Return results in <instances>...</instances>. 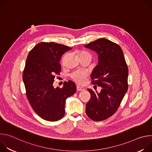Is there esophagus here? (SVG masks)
Masks as SVG:
<instances>
[{"instance_id": "obj_1", "label": "esophagus", "mask_w": 152, "mask_h": 152, "mask_svg": "<svg viewBox=\"0 0 152 152\" xmlns=\"http://www.w3.org/2000/svg\"><path fill=\"white\" fill-rule=\"evenodd\" d=\"M83 90H84V88H83L80 87V86H77V91H83Z\"/></svg>"}]
</instances>
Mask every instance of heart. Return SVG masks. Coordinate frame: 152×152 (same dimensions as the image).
<instances>
[{"instance_id":"heart-1","label":"heart","mask_w":152,"mask_h":152,"mask_svg":"<svg viewBox=\"0 0 152 152\" xmlns=\"http://www.w3.org/2000/svg\"><path fill=\"white\" fill-rule=\"evenodd\" d=\"M79 55L80 58H90V59L92 58L91 54L86 51H80L79 53ZM88 72L85 70H77L73 72L70 76L73 79V80L77 83V84L82 85L85 83V80L88 76Z\"/></svg>"}]
</instances>
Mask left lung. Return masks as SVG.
<instances>
[{
	"mask_svg": "<svg viewBox=\"0 0 152 152\" xmlns=\"http://www.w3.org/2000/svg\"><path fill=\"white\" fill-rule=\"evenodd\" d=\"M84 47L98 55L91 79L93 84L102 87L100 93L88 89L91 97L86 104V114L94 121H102L117 111L127 91L128 67L120 46L109 39L100 38Z\"/></svg>",
	"mask_w": 152,
	"mask_h": 152,
	"instance_id": "left-lung-1",
	"label": "left lung"
}]
</instances>
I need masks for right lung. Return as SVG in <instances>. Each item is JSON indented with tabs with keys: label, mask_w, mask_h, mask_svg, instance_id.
<instances>
[{
	"label": "right lung",
	"mask_w": 152,
	"mask_h": 152,
	"mask_svg": "<svg viewBox=\"0 0 152 152\" xmlns=\"http://www.w3.org/2000/svg\"><path fill=\"white\" fill-rule=\"evenodd\" d=\"M70 47L53 42H41L29 53L23 73L26 94L34 111L49 121L61 119L65 114L66 99L76 91V84L69 80L63 87L55 88L53 83L59 75V61Z\"/></svg>",
	"instance_id": "1"
}]
</instances>
